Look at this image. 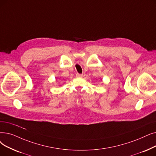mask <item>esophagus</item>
Masks as SVG:
<instances>
[{"mask_svg": "<svg viewBox=\"0 0 156 156\" xmlns=\"http://www.w3.org/2000/svg\"><path fill=\"white\" fill-rule=\"evenodd\" d=\"M76 76L77 77H82V74H79V73H76Z\"/></svg>", "mask_w": 156, "mask_h": 156, "instance_id": "esophagus-1", "label": "esophagus"}]
</instances>
